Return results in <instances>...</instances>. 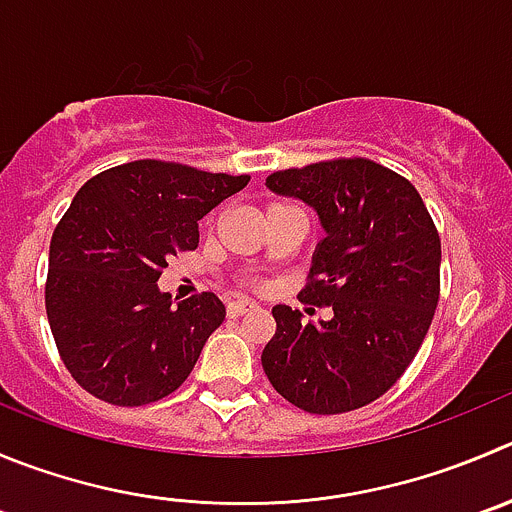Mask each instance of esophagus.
<instances>
[{"instance_id":"esophagus-1","label":"esophagus","mask_w":512,"mask_h":512,"mask_svg":"<svg viewBox=\"0 0 512 512\" xmlns=\"http://www.w3.org/2000/svg\"><path fill=\"white\" fill-rule=\"evenodd\" d=\"M251 309H256V304H253L251 299H236L228 304V316H233V319H236V316L246 314V311H251Z\"/></svg>"}]
</instances>
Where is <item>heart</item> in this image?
I'll return each instance as SVG.
<instances>
[{
    "instance_id": "b5f03b06",
    "label": "heart",
    "mask_w": 512,
    "mask_h": 512,
    "mask_svg": "<svg viewBox=\"0 0 512 512\" xmlns=\"http://www.w3.org/2000/svg\"><path fill=\"white\" fill-rule=\"evenodd\" d=\"M274 206H284V203H274ZM271 208V206H269Z\"/></svg>"
}]
</instances>
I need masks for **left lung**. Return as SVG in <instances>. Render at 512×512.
<instances>
[{
  "label": "left lung",
  "instance_id": "8db88e82",
  "mask_svg": "<svg viewBox=\"0 0 512 512\" xmlns=\"http://www.w3.org/2000/svg\"><path fill=\"white\" fill-rule=\"evenodd\" d=\"M266 188L319 216L324 238L299 299L334 311L301 324L299 311L274 306L266 377L311 415L359 410L405 374L425 342L440 299L435 223L410 180L367 158L276 170Z\"/></svg>",
  "mask_w": 512,
  "mask_h": 512
}]
</instances>
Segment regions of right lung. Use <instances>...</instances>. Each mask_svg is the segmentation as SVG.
<instances>
[{
	"mask_svg": "<svg viewBox=\"0 0 512 512\" xmlns=\"http://www.w3.org/2000/svg\"><path fill=\"white\" fill-rule=\"evenodd\" d=\"M251 175L165 160L102 170L72 198L50 243L45 304L57 352L82 389L140 407L186 382L226 319L216 294H160L168 256L198 246V221Z\"/></svg>",
	"mask_w": 512,
	"mask_h": 512,
	"instance_id": "obj_1",
	"label": "right lung"
}]
</instances>
